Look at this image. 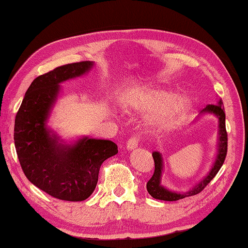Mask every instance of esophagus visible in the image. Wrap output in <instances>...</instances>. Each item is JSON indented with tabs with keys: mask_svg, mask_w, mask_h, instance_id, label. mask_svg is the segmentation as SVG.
<instances>
[{
	"mask_svg": "<svg viewBox=\"0 0 248 248\" xmlns=\"http://www.w3.org/2000/svg\"><path fill=\"white\" fill-rule=\"evenodd\" d=\"M138 144H139V138H138V137H131L127 141V149L129 151L134 150L136 148H138Z\"/></svg>",
	"mask_w": 248,
	"mask_h": 248,
	"instance_id": "34e87169",
	"label": "esophagus"
}]
</instances>
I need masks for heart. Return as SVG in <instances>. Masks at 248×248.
Listing matches in <instances>:
<instances>
[{
	"label": "heart",
	"mask_w": 248,
	"mask_h": 248,
	"mask_svg": "<svg viewBox=\"0 0 248 248\" xmlns=\"http://www.w3.org/2000/svg\"><path fill=\"white\" fill-rule=\"evenodd\" d=\"M127 103L134 110L157 111L153 124L159 130H169L184 119L190 106L187 96L174 97L170 92L158 89H143L128 95Z\"/></svg>",
	"instance_id": "b5f03b06"
}]
</instances>
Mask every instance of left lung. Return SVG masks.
I'll return each mask as SVG.
<instances>
[{
  "label": "left lung",
  "mask_w": 248,
  "mask_h": 248,
  "mask_svg": "<svg viewBox=\"0 0 248 248\" xmlns=\"http://www.w3.org/2000/svg\"><path fill=\"white\" fill-rule=\"evenodd\" d=\"M200 114H213L217 117L219 119V145H217V154L216 162L213 163V165L210 170L209 174L201 180L199 184H197L192 189L185 191V192H174L169 189H166L165 187H163L161 185V177H162V171H163V158L161 153L153 152L152 156L154 159V174L151 179L146 184V189H148L149 194L155 199L159 200H165V201H176L186 197L195 196L204 189V187L215 178V176L217 174V171L223 165L224 159L226 156V152H228V133H226L225 129V112L223 107V102L222 99H219L217 104L213 105L210 104L205 106L202 110L200 111Z\"/></svg>",
  "instance_id": "1"
}]
</instances>
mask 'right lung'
<instances>
[{"label": "right lung", "instance_id": "add662e5", "mask_svg": "<svg viewBox=\"0 0 248 248\" xmlns=\"http://www.w3.org/2000/svg\"><path fill=\"white\" fill-rule=\"evenodd\" d=\"M94 62L82 61L58 66L33 79L15 117L14 142L20 166L29 182L54 198L83 201L93 194L100 165L118 153L112 141L84 137L64 144L47 128L50 110L60 85L81 77Z\"/></svg>", "mask_w": 248, "mask_h": 248}]
</instances>
